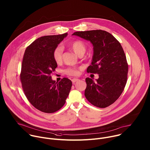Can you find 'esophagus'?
<instances>
[{
	"label": "esophagus",
	"instance_id": "obj_1",
	"mask_svg": "<svg viewBox=\"0 0 150 150\" xmlns=\"http://www.w3.org/2000/svg\"><path fill=\"white\" fill-rule=\"evenodd\" d=\"M78 81H79V79H77V78H74V79H72V83H75V82H77Z\"/></svg>",
	"mask_w": 150,
	"mask_h": 150
}]
</instances>
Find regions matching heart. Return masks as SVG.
Wrapping results in <instances>:
<instances>
[{"label":"heart","instance_id":"heart-1","mask_svg":"<svg viewBox=\"0 0 150 150\" xmlns=\"http://www.w3.org/2000/svg\"><path fill=\"white\" fill-rule=\"evenodd\" d=\"M68 46L73 52L78 56H83L86 51V47L85 44L80 40H75L69 42ZM62 53L63 50L61 46H57L54 49L53 53V57L56 63L61 62L62 59ZM65 73L69 75L74 76L78 75V71L75 68H68L65 70Z\"/></svg>","mask_w":150,"mask_h":150}]
</instances>
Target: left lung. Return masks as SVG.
Instances as JSON below:
<instances>
[{
    "instance_id": "obj_1",
    "label": "left lung",
    "mask_w": 150,
    "mask_h": 150,
    "mask_svg": "<svg viewBox=\"0 0 150 150\" xmlns=\"http://www.w3.org/2000/svg\"><path fill=\"white\" fill-rule=\"evenodd\" d=\"M73 35L90 41L93 46L91 65L87 72L98 74L94 81L85 79V96L93 105L105 108L116 101L127 81L128 65L120 42L109 33L97 30L77 31Z\"/></svg>"
}]
</instances>
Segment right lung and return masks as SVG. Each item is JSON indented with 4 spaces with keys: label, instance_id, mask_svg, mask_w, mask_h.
Masks as SVG:
<instances>
[{
    "label": "right lung",
    "instance_id": "1",
    "mask_svg": "<svg viewBox=\"0 0 150 150\" xmlns=\"http://www.w3.org/2000/svg\"><path fill=\"white\" fill-rule=\"evenodd\" d=\"M67 35L41 37L27 47L24 54L20 74L23 88L30 103L42 112L52 113L61 109L72 87L68 78L57 82L50 76L57 66L53 51Z\"/></svg>",
    "mask_w": 150,
    "mask_h": 150
}]
</instances>
